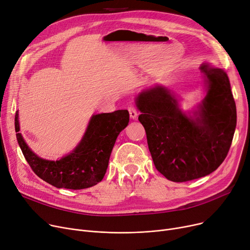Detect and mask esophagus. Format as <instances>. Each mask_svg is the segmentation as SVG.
Instances as JSON below:
<instances>
[{
	"label": "esophagus",
	"mask_w": 250,
	"mask_h": 250,
	"mask_svg": "<svg viewBox=\"0 0 250 250\" xmlns=\"http://www.w3.org/2000/svg\"><path fill=\"white\" fill-rule=\"evenodd\" d=\"M128 112H129V116L130 118H133V120H136L137 116H138V112H137V109L135 106H133V105H130V106L127 108Z\"/></svg>",
	"instance_id": "34e87169"
}]
</instances>
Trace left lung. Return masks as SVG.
<instances>
[{"label": "left lung", "mask_w": 250, "mask_h": 250, "mask_svg": "<svg viewBox=\"0 0 250 250\" xmlns=\"http://www.w3.org/2000/svg\"><path fill=\"white\" fill-rule=\"evenodd\" d=\"M200 70L207 94L192 116L183 113L174 95L160 85L143 91L136 99L155 167L174 182L215 171L229 152L237 122L227 74L208 63Z\"/></svg>", "instance_id": "1"}]
</instances>
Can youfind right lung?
Masks as SVG:
<instances>
[{
  "mask_svg": "<svg viewBox=\"0 0 250 250\" xmlns=\"http://www.w3.org/2000/svg\"><path fill=\"white\" fill-rule=\"evenodd\" d=\"M128 121L129 114L125 109L93 115L76 149L57 161L41 158L26 145L19 133L18 111L15 130L26 161L39 178L58 188L83 189L97 185L104 177L116 138Z\"/></svg>",
  "mask_w": 250,
  "mask_h": 250,
  "instance_id": "add662e5",
  "label": "right lung"
}]
</instances>
